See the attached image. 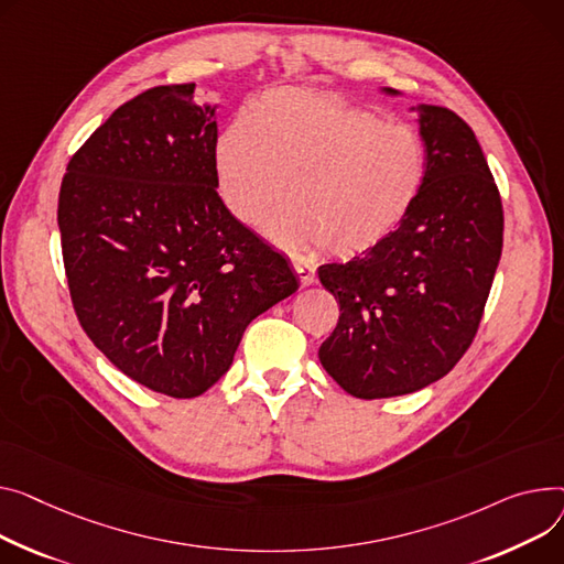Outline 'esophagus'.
I'll return each instance as SVG.
<instances>
[{
    "label": "esophagus",
    "instance_id": "1",
    "mask_svg": "<svg viewBox=\"0 0 564 564\" xmlns=\"http://www.w3.org/2000/svg\"><path fill=\"white\" fill-rule=\"evenodd\" d=\"M292 268H294V272H296V276H299V281H302V285L306 288V285H313L315 283V268L313 265H308V262H304V260H292Z\"/></svg>",
    "mask_w": 564,
    "mask_h": 564
}]
</instances>
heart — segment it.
<instances>
[{
	"instance_id": "obj_1",
	"label": "heart",
	"mask_w": 564,
	"mask_h": 564,
	"mask_svg": "<svg viewBox=\"0 0 564 564\" xmlns=\"http://www.w3.org/2000/svg\"><path fill=\"white\" fill-rule=\"evenodd\" d=\"M217 187L229 213L256 227L274 217L276 242H315L354 256L383 242L415 208L429 176V147L410 122L386 120L335 97L276 90L224 131Z\"/></svg>"
}]
</instances>
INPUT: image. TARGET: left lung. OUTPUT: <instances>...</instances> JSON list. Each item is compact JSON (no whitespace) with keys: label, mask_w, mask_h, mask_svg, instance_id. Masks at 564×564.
I'll return each instance as SVG.
<instances>
[{"label":"left lung","mask_w":564,"mask_h":564,"mask_svg":"<svg viewBox=\"0 0 564 564\" xmlns=\"http://www.w3.org/2000/svg\"><path fill=\"white\" fill-rule=\"evenodd\" d=\"M417 110L429 176L415 208L377 247L317 270L340 304L319 362L358 399L417 392L452 371L501 258V195L474 131L448 108Z\"/></svg>","instance_id":"1"}]
</instances>
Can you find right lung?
Segmentation results:
<instances>
[{
    "instance_id": "add662e5",
    "label": "right lung",
    "mask_w": 564,
    "mask_h": 564,
    "mask_svg": "<svg viewBox=\"0 0 564 564\" xmlns=\"http://www.w3.org/2000/svg\"><path fill=\"white\" fill-rule=\"evenodd\" d=\"M195 84L122 104L67 163L58 229L74 311L135 383L204 394L245 328L296 292L288 258L217 195V122Z\"/></svg>"
}]
</instances>
